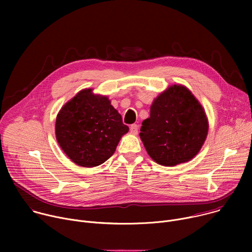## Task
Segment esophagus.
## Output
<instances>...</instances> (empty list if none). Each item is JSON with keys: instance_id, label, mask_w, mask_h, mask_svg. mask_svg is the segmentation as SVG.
Listing matches in <instances>:
<instances>
[{"instance_id": "obj_1", "label": "esophagus", "mask_w": 252, "mask_h": 252, "mask_svg": "<svg viewBox=\"0 0 252 252\" xmlns=\"http://www.w3.org/2000/svg\"><path fill=\"white\" fill-rule=\"evenodd\" d=\"M129 129H130V131H131L132 133L136 134V133L138 132V126H137L136 124H133V125H131V126H130Z\"/></svg>"}]
</instances>
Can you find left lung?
Masks as SVG:
<instances>
[{"mask_svg":"<svg viewBox=\"0 0 252 252\" xmlns=\"http://www.w3.org/2000/svg\"><path fill=\"white\" fill-rule=\"evenodd\" d=\"M207 131L201 104L189 89L174 85L154 100L151 117L142 122L139 136L156 162L173 166L197 155Z\"/></svg>","mask_w":252,"mask_h":252,"instance_id":"1","label":"left lung"}]
</instances>
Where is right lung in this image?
Returning a JSON list of instances; mask_svg holds the SVG:
<instances>
[{"mask_svg": "<svg viewBox=\"0 0 252 252\" xmlns=\"http://www.w3.org/2000/svg\"><path fill=\"white\" fill-rule=\"evenodd\" d=\"M128 131L110 99L83 90L67 101L56 121V136L64 154L80 166H97L109 159Z\"/></svg>", "mask_w": 252, "mask_h": 252, "instance_id": "right-lung-1", "label": "right lung"}]
</instances>
